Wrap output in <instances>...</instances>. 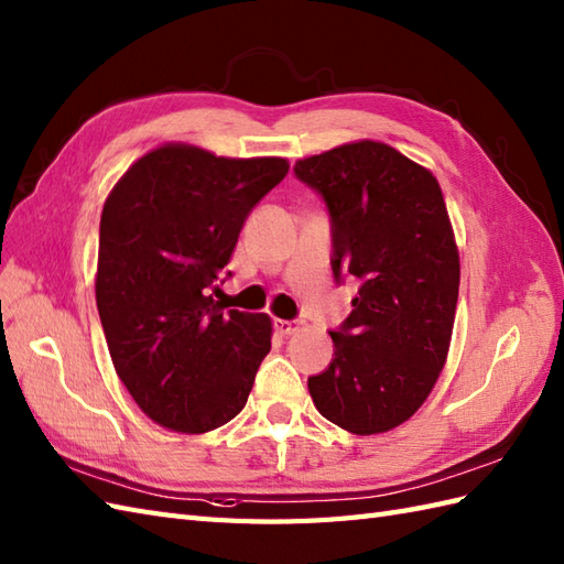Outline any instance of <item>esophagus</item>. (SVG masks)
Wrapping results in <instances>:
<instances>
[{"mask_svg":"<svg viewBox=\"0 0 564 564\" xmlns=\"http://www.w3.org/2000/svg\"><path fill=\"white\" fill-rule=\"evenodd\" d=\"M273 329H276L281 336H291V334H295L300 329V326H297V322L276 319V322H273Z\"/></svg>","mask_w":564,"mask_h":564,"instance_id":"34e87169","label":"esophagus"}]
</instances>
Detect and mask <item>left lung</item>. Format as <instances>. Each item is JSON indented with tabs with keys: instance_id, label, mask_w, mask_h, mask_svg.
Segmentation results:
<instances>
[{
	"instance_id": "left-lung-1",
	"label": "left lung",
	"mask_w": 564,
	"mask_h": 564,
	"mask_svg": "<svg viewBox=\"0 0 564 564\" xmlns=\"http://www.w3.org/2000/svg\"><path fill=\"white\" fill-rule=\"evenodd\" d=\"M332 218L336 283H358L332 334L334 360L307 379L317 411L352 435L387 432L421 409L447 362L459 250L435 175L382 141L295 163Z\"/></svg>"
}]
</instances>
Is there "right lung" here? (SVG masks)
Wrapping results in <instances>:
<instances>
[{"label": "right lung", "instance_id": "obj_1", "mask_svg": "<svg viewBox=\"0 0 564 564\" xmlns=\"http://www.w3.org/2000/svg\"><path fill=\"white\" fill-rule=\"evenodd\" d=\"M288 167L165 143L105 199L96 273L105 341L139 409L167 430L199 435L245 409L271 350V319L226 312L214 293L247 216Z\"/></svg>", "mask_w": 564, "mask_h": 564}]
</instances>
